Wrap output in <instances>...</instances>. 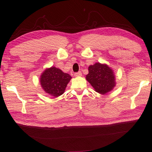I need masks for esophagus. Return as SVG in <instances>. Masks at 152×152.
Returning <instances> with one entry per match:
<instances>
[{
	"label": "esophagus",
	"instance_id": "esophagus-1",
	"mask_svg": "<svg viewBox=\"0 0 152 152\" xmlns=\"http://www.w3.org/2000/svg\"><path fill=\"white\" fill-rule=\"evenodd\" d=\"M82 73L80 72H76V73H74V76H76V77H79V76H82Z\"/></svg>",
	"mask_w": 152,
	"mask_h": 152
}]
</instances>
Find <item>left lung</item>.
<instances>
[{
	"instance_id": "1",
	"label": "left lung",
	"mask_w": 152,
	"mask_h": 152,
	"mask_svg": "<svg viewBox=\"0 0 152 152\" xmlns=\"http://www.w3.org/2000/svg\"><path fill=\"white\" fill-rule=\"evenodd\" d=\"M86 78L96 92L105 95L115 86V76L110 67L106 64L96 63L88 68Z\"/></svg>"
}]
</instances>
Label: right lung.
Masks as SVG:
<instances>
[{
  "instance_id": "right-lung-1",
  "label": "right lung",
  "mask_w": 152,
  "mask_h": 152,
  "mask_svg": "<svg viewBox=\"0 0 152 152\" xmlns=\"http://www.w3.org/2000/svg\"><path fill=\"white\" fill-rule=\"evenodd\" d=\"M72 78L69 74L55 66L45 70L42 73L40 82L42 88L50 95L57 97L63 94L68 83Z\"/></svg>"
}]
</instances>
